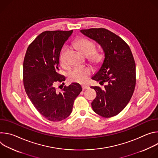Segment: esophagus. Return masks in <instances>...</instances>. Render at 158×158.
Wrapping results in <instances>:
<instances>
[{
  "mask_svg": "<svg viewBox=\"0 0 158 158\" xmlns=\"http://www.w3.org/2000/svg\"><path fill=\"white\" fill-rule=\"evenodd\" d=\"M82 90H85V89H87L89 88V85H82Z\"/></svg>",
  "mask_w": 158,
  "mask_h": 158,
  "instance_id": "obj_1",
  "label": "esophagus"
}]
</instances>
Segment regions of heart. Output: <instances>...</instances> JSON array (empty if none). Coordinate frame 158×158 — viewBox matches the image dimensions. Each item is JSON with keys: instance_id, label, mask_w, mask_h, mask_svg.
Returning a JSON list of instances; mask_svg holds the SVG:
<instances>
[{"instance_id": "heart-1", "label": "heart", "mask_w": 158, "mask_h": 158, "mask_svg": "<svg viewBox=\"0 0 158 158\" xmlns=\"http://www.w3.org/2000/svg\"><path fill=\"white\" fill-rule=\"evenodd\" d=\"M75 46L85 56H89V59L94 63H98L102 59V54L96 50L95 44L85 38L78 39L76 43ZM66 49H64L60 56V60L62 64L65 63V55ZM93 73V69L87 66L76 67L69 73V79L72 82L78 83H85Z\"/></svg>"}]
</instances>
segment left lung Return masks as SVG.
<instances>
[{
	"instance_id": "8db88e82",
	"label": "left lung",
	"mask_w": 158,
	"mask_h": 158,
	"mask_svg": "<svg viewBox=\"0 0 158 158\" xmlns=\"http://www.w3.org/2000/svg\"><path fill=\"white\" fill-rule=\"evenodd\" d=\"M81 32L101 45L104 53L103 63L92 79L107 84L104 90L91 87L97 94L93 109L104 118L116 116L129 103L136 85V64L131 49L119 36L104 28Z\"/></svg>"
}]
</instances>
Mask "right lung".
I'll return each mask as SVG.
<instances>
[{"label": "right lung", "mask_w": 158, "mask_h": 158, "mask_svg": "<svg viewBox=\"0 0 158 158\" xmlns=\"http://www.w3.org/2000/svg\"><path fill=\"white\" fill-rule=\"evenodd\" d=\"M73 32H42L29 45L24 59L23 82L26 94L39 113L51 121H60L68 117L75 99L82 91L78 83L65 85L60 91L56 88V84L64 83L65 79L59 73V56Z\"/></svg>", "instance_id": "right-lung-1"}]
</instances>
